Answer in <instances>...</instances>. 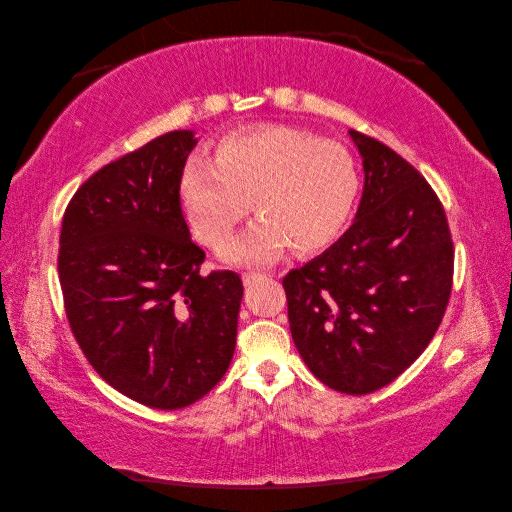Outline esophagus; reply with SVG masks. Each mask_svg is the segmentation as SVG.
<instances>
[{
  "label": "esophagus",
  "mask_w": 512,
  "mask_h": 512,
  "mask_svg": "<svg viewBox=\"0 0 512 512\" xmlns=\"http://www.w3.org/2000/svg\"><path fill=\"white\" fill-rule=\"evenodd\" d=\"M260 280H265V275H262V273H243V286L245 288L258 284Z\"/></svg>",
  "instance_id": "esophagus-1"
}]
</instances>
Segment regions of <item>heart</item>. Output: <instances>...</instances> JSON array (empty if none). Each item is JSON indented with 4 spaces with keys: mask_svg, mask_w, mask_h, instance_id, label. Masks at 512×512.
<instances>
[{
    "mask_svg": "<svg viewBox=\"0 0 512 512\" xmlns=\"http://www.w3.org/2000/svg\"><path fill=\"white\" fill-rule=\"evenodd\" d=\"M359 190V170L342 145L286 126L224 136L213 164L190 158L179 181L185 218L209 247L228 241L254 200L262 220L222 250L235 265H269L290 245L301 254L331 245Z\"/></svg>",
    "mask_w": 512,
    "mask_h": 512,
    "instance_id": "1",
    "label": "heart"
}]
</instances>
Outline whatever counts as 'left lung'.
Returning <instances> with one entry per match:
<instances>
[{
    "instance_id": "obj_1",
    "label": "left lung",
    "mask_w": 512,
    "mask_h": 512,
    "mask_svg": "<svg viewBox=\"0 0 512 512\" xmlns=\"http://www.w3.org/2000/svg\"><path fill=\"white\" fill-rule=\"evenodd\" d=\"M350 136L365 170L354 224L282 284L309 371L329 389L367 395L404 374L436 335L455 252L423 175L376 138Z\"/></svg>"
}]
</instances>
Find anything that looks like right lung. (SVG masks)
I'll use <instances>...</instances> for the list:
<instances>
[{
	"instance_id": "obj_1",
	"label": "right lung",
	"mask_w": 512,
	"mask_h": 512,
	"mask_svg": "<svg viewBox=\"0 0 512 512\" xmlns=\"http://www.w3.org/2000/svg\"><path fill=\"white\" fill-rule=\"evenodd\" d=\"M192 130L153 138L102 166L66 207L59 284L66 316L100 378L158 410H179L222 380L243 297L235 271L200 273L179 181Z\"/></svg>"
}]
</instances>
